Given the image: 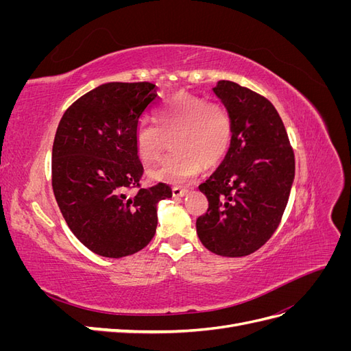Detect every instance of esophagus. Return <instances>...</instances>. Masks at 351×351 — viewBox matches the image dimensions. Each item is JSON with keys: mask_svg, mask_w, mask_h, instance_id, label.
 I'll return each mask as SVG.
<instances>
[{"mask_svg": "<svg viewBox=\"0 0 351 351\" xmlns=\"http://www.w3.org/2000/svg\"><path fill=\"white\" fill-rule=\"evenodd\" d=\"M187 192H189V190L184 189V187H178V186L173 187V196H176V197H182V196L187 195Z\"/></svg>", "mask_w": 351, "mask_h": 351, "instance_id": "1", "label": "esophagus"}]
</instances>
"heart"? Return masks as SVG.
Masks as SVG:
<instances>
[{"label": "heart", "instance_id": "b5f03b06", "mask_svg": "<svg viewBox=\"0 0 351 351\" xmlns=\"http://www.w3.org/2000/svg\"><path fill=\"white\" fill-rule=\"evenodd\" d=\"M158 127L142 123L134 132V152L143 164L161 156L164 136L174 134L173 154L151 171L152 178L184 183L202 165L214 167L227 155L232 142V120L224 104L187 92H178L156 111Z\"/></svg>", "mask_w": 351, "mask_h": 351}]
</instances>
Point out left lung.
Here are the masks:
<instances>
[{"label":"left lung","instance_id":"obj_1","mask_svg":"<svg viewBox=\"0 0 351 351\" xmlns=\"http://www.w3.org/2000/svg\"><path fill=\"white\" fill-rule=\"evenodd\" d=\"M232 120L224 161L199 190L208 197L196 231L212 253L240 258L277 231L294 180V152L280 114L262 95L230 80L214 88Z\"/></svg>","mask_w":351,"mask_h":351}]
</instances>
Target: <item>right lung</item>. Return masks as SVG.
I'll use <instances>...</instances> for the list:
<instances>
[{"instance_id": "1", "label": "right lung", "mask_w": 351, "mask_h": 351, "mask_svg": "<svg viewBox=\"0 0 351 351\" xmlns=\"http://www.w3.org/2000/svg\"><path fill=\"white\" fill-rule=\"evenodd\" d=\"M158 99L149 82H111L84 93L60 120L52 190L73 234L101 256L123 258L147 246L156 204L173 196L165 183L141 187L143 165L134 152V132Z\"/></svg>"}]
</instances>
